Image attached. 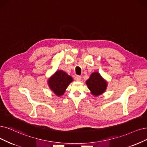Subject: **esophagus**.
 Returning a JSON list of instances; mask_svg holds the SVG:
<instances>
[{
  "label": "esophagus",
  "mask_w": 147,
  "mask_h": 147,
  "mask_svg": "<svg viewBox=\"0 0 147 147\" xmlns=\"http://www.w3.org/2000/svg\"><path fill=\"white\" fill-rule=\"evenodd\" d=\"M81 78H81V76H76L74 78V79L76 81H80L81 80Z\"/></svg>",
  "instance_id": "34e87169"
}]
</instances>
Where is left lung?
<instances>
[{
    "label": "left lung",
    "instance_id": "left-lung-1",
    "mask_svg": "<svg viewBox=\"0 0 147 147\" xmlns=\"http://www.w3.org/2000/svg\"><path fill=\"white\" fill-rule=\"evenodd\" d=\"M86 84L91 91V93L95 96L102 94L107 87V82L97 72L91 74L90 78L86 80Z\"/></svg>",
    "mask_w": 147,
    "mask_h": 147
}]
</instances>
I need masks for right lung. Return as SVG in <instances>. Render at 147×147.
<instances>
[{
    "mask_svg": "<svg viewBox=\"0 0 147 147\" xmlns=\"http://www.w3.org/2000/svg\"><path fill=\"white\" fill-rule=\"evenodd\" d=\"M73 78L62 70H58L48 80L51 90L57 96H62Z\"/></svg>",
    "mask_w": 147,
    "mask_h": 147,
    "instance_id": "1",
    "label": "right lung"
}]
</instances>
